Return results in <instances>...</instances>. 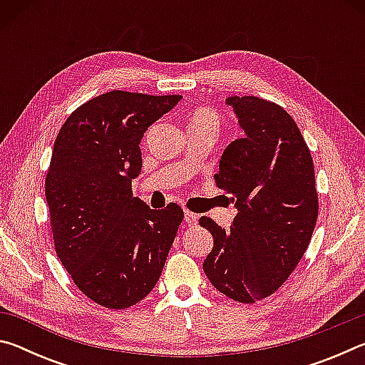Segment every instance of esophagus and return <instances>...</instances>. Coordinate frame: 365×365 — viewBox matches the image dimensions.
<instances>
[{
	"label": "esophagus",
	"instance_id": "obj_1",
	"mask_svg": "<svg viewBox=\"0 0 365 365\" xmlns=\"http://www.w3.org/2000/svg\"><path fill=\"white\" fill-rule=\"evenodd\" d=\"M185 222H187V224H188L190 227H191V225H196V224H197V215L185 209Z\"/></svg>",
	"mask_w": 365,
	"mask_h": 365
}]
</instances>
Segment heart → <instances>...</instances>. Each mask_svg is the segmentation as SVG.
<instances>
[{
  "mask_svg": "<svg viewBox=\"0 0 365 365\" xmlns=\"http://www.w3.org/2000/svg\"><path fill=\"white\" fill-rule=\"evenodd\" d=\"M191 122H201V123H209L217 128L219 127V115L214 113L211 109H197L196 113L193 114V119Z\"/></svg>",
  "mask_w": 365,
  "mask_h": 365,
  "instance_id": "obj_1",
  "label": "heart"
}]
</instances>
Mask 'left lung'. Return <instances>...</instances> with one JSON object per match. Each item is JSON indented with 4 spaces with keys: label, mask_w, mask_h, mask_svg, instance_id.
Returning <instances> with one entry per match:
<instances>
[{
    "label": "left lung",
    "mask_w": 365,
    "mask_h": 365,
    "mask_svg": "<svg viewBox=\"0 0 365 365\" xmlns=\"http://www.w3.org/2000/svg\"><path fill=\"white\" fill-rule=\"evenodd\" d=\"M225 104L245 137L225 148L214 178L238 214L230 230L200 219L214 238L202 269L220 293L251 304L275 293L298 265L319 197L311 151L292 115L257 96H228Z\"/></svg>",
    "instance_id": "8db88e82"
}]
</instances>
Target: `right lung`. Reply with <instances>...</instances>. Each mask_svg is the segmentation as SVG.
<instances>
[{"instance_id": "obj_1", "label": "right lung", "mask_w": 365, "mask_h": 365, "mask_svg": "<svg viewBox=\"0 0 365 365\" xmlns=\"http://www.w3.org/2000/svg\"><path fill=\"white\" fill-rule=\"evenodd\" d=\"M180 95L114 90L67 117L54 141L45 195L54 248L86 298L109 309L137 304L156 285L183 220L132 195L140 141Z\"/></svg>"}]
</instances>
